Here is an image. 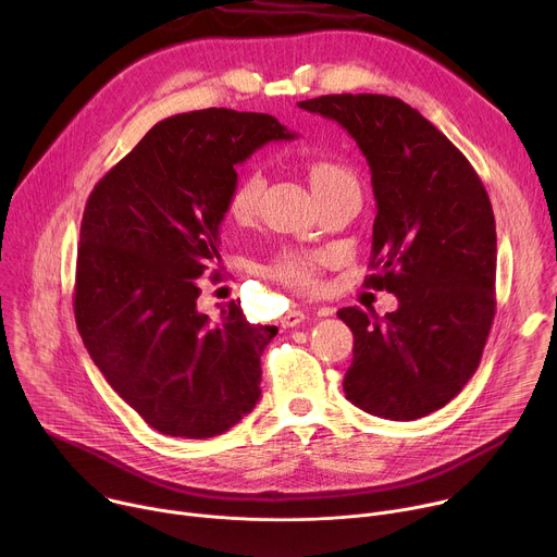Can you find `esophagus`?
<instances>
[{"instance_id":"1","label":"esophagus","mask_w":557,"mask_h":557,"mask_svg":"<svg viewBox=\"0 0 557 557\" xmlns=\"http://www.w3.org/2000/svg\"><path fill=\"white\" fill-rule=\"evenodd\" d=\"M308 320V314L304 310H288L284 317H282V326L284 329H295L299 326L301 322Z\"/></svg>"}]
</instances>
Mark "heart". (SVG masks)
I'll return each instance as SVG.
<instances>
[{
  "label": "heart",
  "instance_id": "obj_1",
  "mask_svg": "<svg viewBox=\"0 0 557 557\" xmlns=\"http://www.w3.org/2000/svg\"><path fill=\"white\" fill-rule=\"evenodd\" d=\"M308 178H310L312 191L317 194L344 178H350V174L342 165L329 161V158H314V161L308 163ZM262 189H264L262 172L249 170L240 181L235 183L231 191V198H228L231 218L237 222L249 220L258 207ZM324 264H326L324 253L284 251L273 260L271 273L293 288L308 290V288H314L317 282H320V273Z\"/></svg>",
  "mask_w": 557,
  "mask_h": 557
}]
</instances>
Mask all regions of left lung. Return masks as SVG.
<instances>
[{
    "label": "left lung",
    "instance_id": "1",
    "mask_svg": "<svg viewBox=\"0 0 557 557\" xmlns=\"http://www.w3.org/2000/svg\"><path fill=\"white\" fill-rule=\"evenodd\" d=\"M337 121L366 156L376 218L372 288L399 308L355 306L339 320L355 335L346 399L389 421L447 406L483 357L496 312V222L467 158L419 110L383 95H329L297 103Z\"/></svg>",
    "mask_w": 557,
    "mask_h": 557
}]
</instances>
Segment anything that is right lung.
Instances as JSON below:
<instances>
[{
	"label": "right lung",
	"mask_w": 557,
	"mask_h": 557,
	"mask_svg": "<svg viewBox=\"0 0 557 557\" xmlns=\"http://www.w3.org/2000/svg\"><path fill=\"white\" fill-rule=\"evenodd\" d=\"M275 116L226 108L156 123L95 187L76 258V329L106 381L156 432L211 438L260 401V357L277 335L228 301L200 312L198 277L220 262L235 165L271 140Z\"/></svg>",
	"instance_id": "right-lung-1"
}]
</instances>
